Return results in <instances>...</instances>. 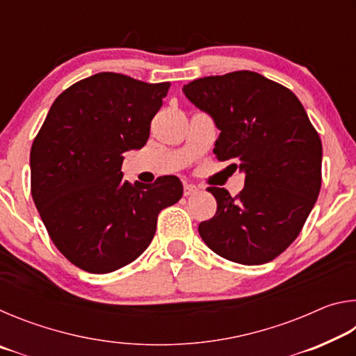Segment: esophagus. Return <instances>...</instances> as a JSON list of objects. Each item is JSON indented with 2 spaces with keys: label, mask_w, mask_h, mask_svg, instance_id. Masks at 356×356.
I'll list each match as a JSON object with an SVG mask.
<instances>
[{
  "label": "esophagus",
  "mask_w": 356,
  "mask_h": 356,
  "mask_svg": "<svg viewBox=\"0 0 356 356\" xmlns=\"http://www.w3.org/2000/svg\"><path fill=\"white\" fill-rule=\"evenodd\" d=\"M197 191H200V188H197L196 185L185 184V186H184V195H185V196H193V195H196Z\"/></svg>",
  "instance_id": "34e87169"
}]
</instances>
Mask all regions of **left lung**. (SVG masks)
<instances>
[{
    "label": "left lung",
    "mask_w": 356,
    "mask_h": 356,
    "mask_svg": "<svg viewBox=\"0 0 356 356\" xmlns=\"http://www.w3.org/2000/svg\"><path fill=\"white\" fill-rule=\"evenodd\" d=\"M182 91L220 130L216 160L245 174L236 197L209 186L216 213L197 227L201 238L227 261H273L297 238L321 191L322 143L308 114L292 91L250 70L200 78Z\"/></svg>",
    "instance_id": "1"
}]
</instances>
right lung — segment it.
I'll return each mask as SVG.
<instances>
[{"instance_id":"obj_1","label":"right lung","mask_w":356,"mask_h":356,"mask_svg":"<svg viewBox=\"0 0 356 356\" xmlns=\"http://www.w3.org/2000/svg\"><path fill=\"white\" fill-rule=\"evenodd\" d=\"M170 83L102 72L53 102L31 147V195L56 248L89 273H111L152 242L160 210L182 197L176 176L135 185L124 154L149 140Z\"/></svg>"}]
</instances>
